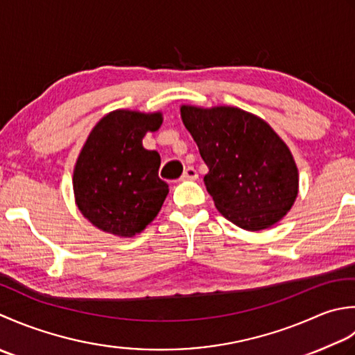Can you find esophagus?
I'll use <instances>...</instances> for the list:
<instances>
[{
  "instance_id": "34e87169",
  "label": "esophagus",
  "mask_w": 355,
  "mask_h": 355,
  "mask_svg": "<svg viewBox=\"0 0 355 355\" xmlns=\"http://www.w3.org/2000/svg\"><path fill=\"white\" fill-rule=\"evenodd\" d=\"M199 178V175H198V171H196V168L194 167H188L185 171H184V175H182V180H196Z\"/></svg>"
}]
</instances>
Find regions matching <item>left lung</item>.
<instances>
[{
	"mask_svg": "<svg viewBox=\"0 0 355 355\" xmlns=\"http://www.w3.org/2000/svg\"><path fill=\"white\" fill-rule=\"evenodd\" d=\"M180 116L208 167L207 191L230 222L257 231L284 218L297 196V167L265 121L234 107L182 105Z\"/></svg>",
	"mask_w": 355,
	"mask_h": 355,
	"instance_id": "left-lung-1",
	"label": "left lung"
}]
</instances>
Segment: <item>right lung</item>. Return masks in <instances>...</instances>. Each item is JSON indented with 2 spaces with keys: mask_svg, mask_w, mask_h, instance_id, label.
I'll return each mask as SVG.
<instances>
[{
  "mask_svg": "<svg viewBox=\"0 0 355 355\" xmlns=\"http://www.w3.org/2000/svg\"><path fill=\"white\" fill-rule=\"evenodd\" d=\"M162 124L161 113L116 110L101 119L87 139L73 173L78 208L93 225L133 236L156 218L167 182L159 178L161 156L142 146Z\"/></svg>",
  "mask_w": 355,
  "mask_h": 355,
  "instance_id": "right-lung-1",
  "label": "right lung"
}]
</instances>
